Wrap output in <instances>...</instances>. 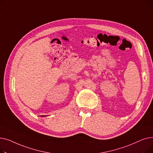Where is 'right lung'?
I'll return each instance as SVG.
<instances>
[{
  "mask_svg": "<svg viewBox=\"0 0 153 153\" xmlns=\"http://www.w3.org/2000/svg\"><path fill=\"white\" fill-rule=\"evenodd\" d=\"M42 117H44V116H42Z\"/></svg>",
  "mask_w": 153,
  "mask_h": 153,
  "instance_id": "right-lung-1",
  "label": "right lung"
}]
</instances>
